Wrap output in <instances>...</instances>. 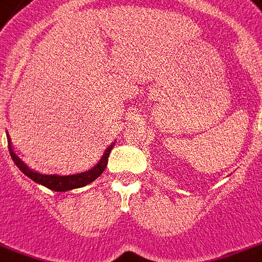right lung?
I'll use <instances>...</instances> for the list:
<instances>
[{"mask_svg": "<svg viewBox=\"0 0 262 262\" xmlns=\"http://www.w3.org/2000/svg\"><path fill=\"white\" fill-rule=\"evenodd\" d=\"M8 137V145H9V153L12 156L13 161L19 168V170L24 173L25 176H28L30 180H33L34 182L39 184V185L46 186L50 190H54V192H68V190H72V189L82 188V186L88 185L90 182H93L94 180L100 177L102 174L105 169H106L107 165V158L111 155L112 149H113L114 144L116 142H112L109 146L106 148V150L104 151V155L101 157L100 161L94 165L93 168L86 170V172L77 173V174H69V176H60V174H43V173L36 172L30 169L25 162L18 157V156L14 153V149H13L12 140L9 137V135H6Z\"/></svg>", "mask_w": 262, "mask_h": 262, "instance_id": "1", "label": "right lung"}]
</instances>
